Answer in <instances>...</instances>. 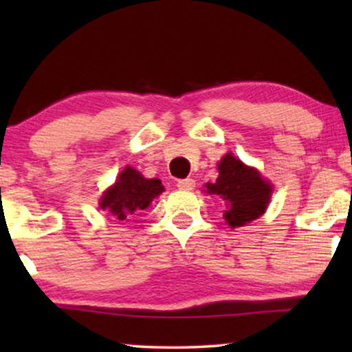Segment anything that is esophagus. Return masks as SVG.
<instances>
[{"label": "esophagus", "mask_w": 352, "mask_h": 352, "mask_svg": "<svg viewBox=\"0 0 352 352\" xmlns=\"http://www.w3.org/2000/svg\"><path fill=\"white\" fill-rule=\"evenodd\" d=\"M177 187H179L181 190H192L195 187V181L190 179V177H186V179H179L177 181Z\"/></svg>", "instance_id": "obj_1"}]
</instances>
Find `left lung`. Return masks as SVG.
<instances>
[{
	"label": "left lung",
	"mask_w": 352,
	"mask_h": 352,
	"mask_svg": "<svg viewBox=\"0 0 352 352\" xmlns=\"http://www.w3.org/2000/svg\"><path fill=\"white\" fill-rule=\"evenodd\" d=\"M219 176L206 184V192L219 195L224 205V219L230 228H240L256 219L267 208L272 187L263 181L254 168L245 166L232 153L218 165Z\"/></svg>",
	"instance_id": "1"
}]
</instances>
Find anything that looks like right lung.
I'll list each match as a JSON object with an SVG mask.
<instances>
[{
  "label": "right lung",
  "instance_id": "1",
  "mask_svg": "<svg viewBox=\"0 0 352 352\" xmlns=\"http://www.w3.org/2000/svg\"><path fill=\"white\" fill-rule=\"evenodd\" d=\"M163 190L160 179H146L134 168L126 166L115 186L104 194L100 208L107 210L118 221H124L129 214H134V211L146 210Z\"/></svg>",
  "mask_w": 352,
  "mask_h": 352
}]
</instances>
